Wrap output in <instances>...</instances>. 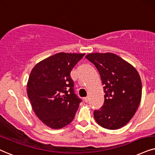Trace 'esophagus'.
<instances>
[{
	"instance_id": "obj_1",
	"label": "esophagus",
	"mask_w": 155,
	"mask_h": 155,
	"mask_svg": "<svg viewBox=\"0 0 155 155\" xmlns=\"http://www.w3.org/2000/svg\"><path fill=\"white\" fill-rule=\"evenodd\" d=\"M84 101H85V102H88V101H89V97H88V96H87V97H84Z\"/></svg>"
}]
</instances>
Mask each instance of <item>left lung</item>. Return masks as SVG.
<instances>
[{
  "instance_id": "8db88e82",
  "label": "left lung",
  "mask_w": 155,
  "mask_h": 155,
  "mask_svg": "<svg viewBox=\"0 0 155 155\" xmlns=\"http://www.w3.org/2000/svg\"><path fill=\"white\" fill-rule=\"evenodd\" d=\"M100 74L104 103L94 117L107 130H118L134 117L142 99V81L132 64L112 53H91L85 56Z\"/></svg>"
}]
</instances>
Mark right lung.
<instances>
[{
  "label": "right lung",
  "instance_id": "1",
  "mask_svg": "<svg viewBox=\"0 0 155 155\" xmlns=\"http://www.w3.org/2000/svg\"><path fill=\"white\" fill-rule=\"evenodd\" d=\"M84 55L58 53L31 70L27 94L34 113L50 128L58 130L73 121L81 101L74 94L70 73Z\"/></svg>",
  "mask_w": 155,
  "mask_h": 155
}]
</instances>
